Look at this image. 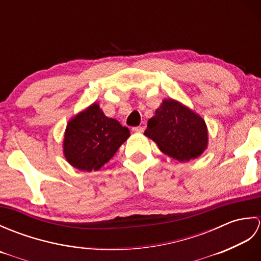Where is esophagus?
Returning <instances> with one entry per match:
<instances>
[{
	"label": "esophagus",
	"mask_w": 261,
	"mask_h": 261,
	"mask_svg": "<svg viewBox=\"0 0 261 261\" xmlns=\"http://www.w3.org/2000/svg\"><path fill=\"white\" fill-rule=\"evenodd\" d=\"M132 130H134L135 132H143V131H145V127H143V126H136Z\"/></svg>",
	"instance_id": "esophagus-1"
}]
</instances>
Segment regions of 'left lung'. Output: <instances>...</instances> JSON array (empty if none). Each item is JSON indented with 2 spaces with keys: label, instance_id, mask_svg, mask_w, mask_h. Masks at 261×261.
I'll return each mask as SVG.
<instances>
[{
  "label": "left lung",
  "instance_id": "left-lung-1",
  "mask_svg": "<svg viewBox=\"0 0 261 261\" xmlns=\"http://www.w3.org/2000/svg\"><path fill=\"white\" fill-rule=\"evenodd\" d=\"M145 136L167 156L187 163L206 150L207 126L201 115L174 98H165L149 119Z\"/></svg>",
  "mask_w": 261,
  "mask_h": 261
}]
</instances>
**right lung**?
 Here are the masks:
<instances>
[{
  "instance_id": "obj_1",
  "label": "right lung",
  "mask_w": 261,
  "mask_h": 261,
  "mask_svg": "<svg viewBox=\"0 0 261 261\" xmlns=\"http://www.w3.org/2000/svg\"><path fill=\"white\" fill-rule=\"evenodd\" d=\"M129 137L126 126L108 118L98 103L94 102L68 121L63 152L74 168L96 171L114 156Z\"/></svg>"
}]
</instances>
